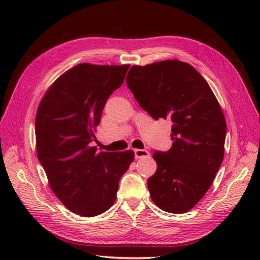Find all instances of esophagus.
I'll return each instance as SVG.
<instances>
[{"label": "esophagus", "mask_w": 260, "mask_h": 260, "mask_svg": "<svg viewBox=\"0 0 260 260\" xmlns=\"http://www.w3.org/2000/svg\"><path fill=\"white\" fill-rule=\"evenodd\" d=\"M134 153H135V158L147 157L148 155H150V153H148L146 150H140V148H136Z\"/></svg>", "instance_id": "obj_1"}]
</instances>
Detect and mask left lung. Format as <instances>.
I'll return each mask as SVG.
<instances>
[{
	"label": "left lung",
	"mask_w": 260,
	"mask_h": 260,
	"mask_svg": "<svg viewBox=\"0 0 260 260\" xmlns=\"http://www.w3.org/2000/svg\"><path fill=\"white\" fill-rule=\"evenodd\" d=\"M126 84L151 117L172 121V146L153 153L157 169L147 180L152 200L170 213L189 211L222 163L227 124L221 107L203 77L179 60L132 66Z\"/></svg>",
	"instance_id": "8db88e82"
}]
</instances>
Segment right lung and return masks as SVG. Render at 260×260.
I'll list each match as a JSON object with an SVG mask.
<instances>
[{"label": "right lung", "mask_w": 260, "mask_h": 260, "mask_svg": "<svg viewBox=\"0 0 260 260\" xmlns=\"http://www.w3.org/2000/svg\"><path fill=\"white\" fill-rule=\"evenodd\" d=\"M129 64L80 63L49 88L36 117L37 154L51 190L70 211L95 217L113 206L134 152H99L93 132Z\"/></svg>", "instance_id": "1"}]
</instances>
